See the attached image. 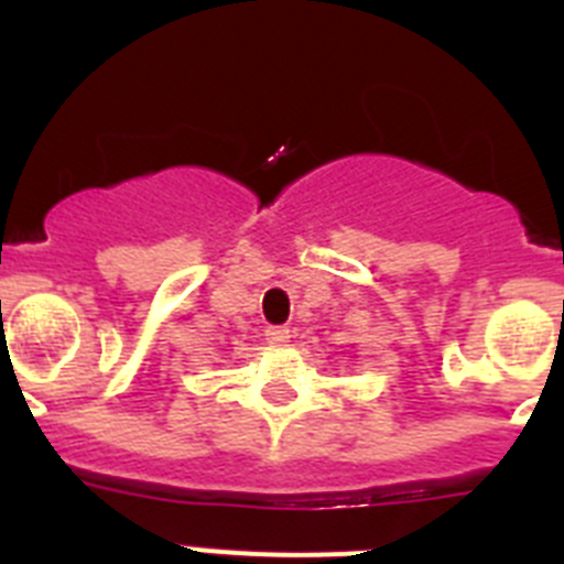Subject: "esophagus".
I'll use <instances>...</instances> for the list:
<instances>
[{
  "label": "esophagus",
  "instance_id": "esophagus-1",
  "mask_svg": "<svg viewBox=\"0 0 564 564\" xmlns=\"http://www.w3.org/2000/svg\"><path fill=\"white\" fill-rule=\"evenodd\" d=\"M265 341L271 344V347H282V344L291 341V330H288V327H268Z\"/></svg>",
  "mask_w": 564,
  "mask_h": 564
}]
</instances>
